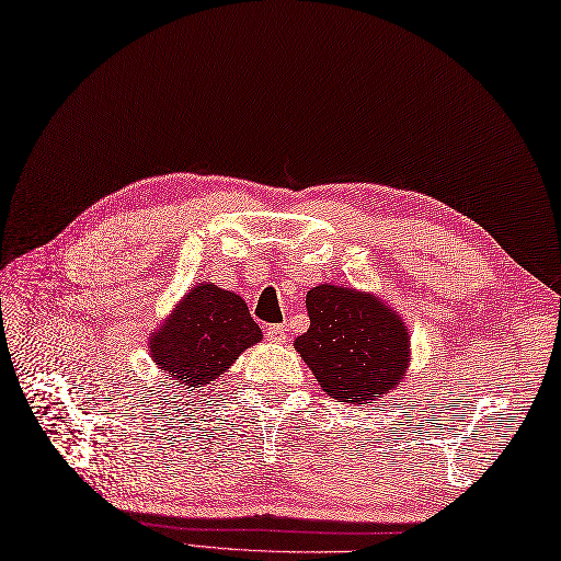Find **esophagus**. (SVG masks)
I'll use <instances>...</instances> for the list:
<instances>
[{
    "label": "esophagus",
    "instance_id": "34e87169",
    "mask_svg": "<svg viewBox=\"0 0 561 561\" xmlns=\"http://www.w3.org/2000/svg\"><path fill=\"white\" fill-rule=\"evenodd\" d=\"M288 328L284 323L279 325H267V340L275 342V344H284L288 337Z\"/></svg>",
    "mask_w": 561,
    "mask_h": 561
}]
</instances>
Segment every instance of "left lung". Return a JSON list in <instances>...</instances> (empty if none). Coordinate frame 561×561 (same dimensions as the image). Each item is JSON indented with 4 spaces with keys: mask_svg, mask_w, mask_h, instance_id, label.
Listing matches in <instances>:
<instances>
[{
    "mask_svg": "<svg viewBox=\"0 0 561 561\" xmlns=\"http://www.w3.org/2000/svg\"><path fill=\"white\" fill-rule=\"evenodd\" d=\"M309 330L294 346L330 398L369 404L396 390L409 367V330L377 296L319 284L305 298Z\"/></svg>",
    "mask_w": 561,
    "mask_h": 561,
    "instance_id": "obj_1",
    "label": "left lung"
}]
</instances>
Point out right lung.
Instances as JSON below:
<instances>
[{
  "label": "right lung",
  "instance_id": "obj_1",
  "mask_svg": "<svg viewBox=\"0 0 561 561\" xmlns=\"http://www.w3.org/2000/svg\"><path fill=\"white\" fill-rule=\"evenodd\" d=\"M261 328L244 300L213 282L190 288L148 342L159 369L182 390H198L261 342Z\"/></svg>",
  "mask_w": 561,
  "mask_h": 561
}]
</instances>
